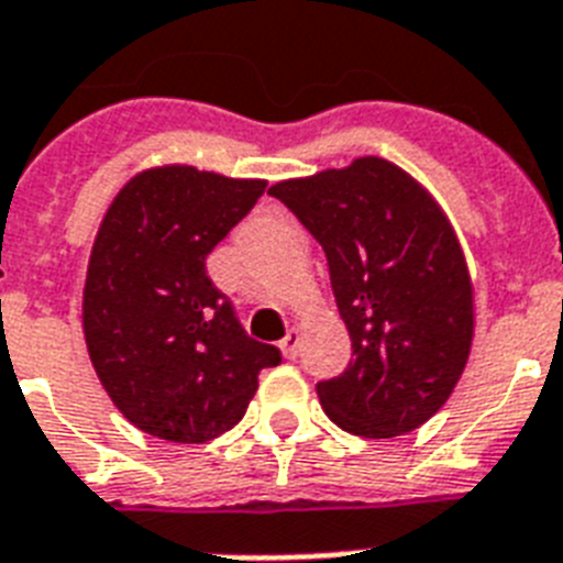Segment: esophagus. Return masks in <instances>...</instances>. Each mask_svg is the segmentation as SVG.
<instances>
[{
	"mask_svg": "<svg viewBox=\"0 0 563 563\" xmlns=\"http://www.w3.org/2000/svg\"><path fill=\"white\" fill-rule=\"evenodd\" d=\"M299 342H301V331L299 328H290L287 336L278 342V347H282V354H285L287 360H296V354H299Z\"/></svg>",
	"mask_w": 563,
	"mask_h": 563,
	"instance_id": "obj_1",
	"label": "esophagus"
}]
</instances>
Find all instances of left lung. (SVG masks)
Wrapping results in <instances>:
<instances>
[{
	"label": "left lung",
	"instance_id": "left-lung-1",
	"mask_svg": "<svg viewBox=\"0 0 563 563\" xmlns=\"http://www.w3.org/2000/svg\"><path fill=\"white\" fill-rule=\"evenodd\" d=\"M273 198L322 244L354 360L316 385L356 438L420 429L452 397L475 336L466 258L440 203L383 157L282 180Z\"/></svg>",
	"mask_w": 563,
	"mask_h": 563
}]
</instances>
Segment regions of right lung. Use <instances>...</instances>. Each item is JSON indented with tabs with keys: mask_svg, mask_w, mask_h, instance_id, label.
Here are the masks:
<instances>
[{
	"mask_svg": "<svg viewBox=\"0 0 563 563\" xmlns=\"http://www.w3.org/2000/svg\"><path fill=\"white\" fill-rule=\"evenodd\" d=\"M267 180L195 166L134 175L106 209L88 258L82 333L125 420L169 443H207L244 417L278 347L247 336L207 276V255Z\"/></svg>",
	"mask_w": 563,
	"mask_h": 563,
	"instance_id": "1",
	"label": "right lung"
}]
</instances>
